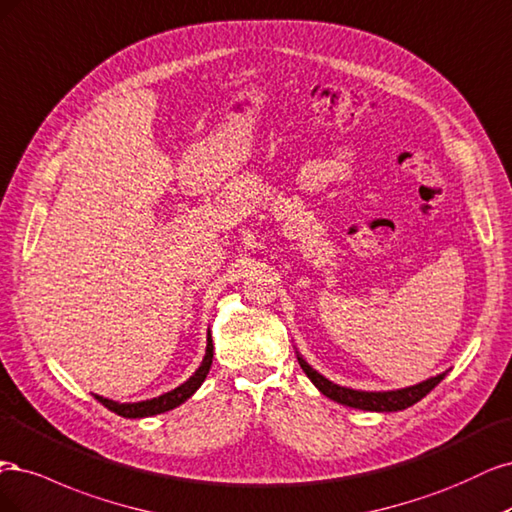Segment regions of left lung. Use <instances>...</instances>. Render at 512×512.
<instances>
[{
	"label": "left lung",
	"instance_id": "1",
	"mask_svg": "<svg viewBox=\"0 0 512 512\" xmlns=\"http://www.w3.org/2000/svg\"><path fill=\"white\" fill-rule=\"evenodd\" d=\"M302 370L306 372V376L310 378L315 387L327 395L329 400H334L338 404L351 406V408H361V410H378V412H391V410H404L412 404H417L419 400H423L427 393H430L442 378L444 374H438L430 381H423L415 387H406V389H398V391H383V393H372V391H355V389H346L340 387L332 381H327L325 376H321L317 370H312L302 357H298Z\"/></svg>",
	"mask_w": 512,
	"mask_h": 512
}]
</instances>
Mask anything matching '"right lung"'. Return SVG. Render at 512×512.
<instances>
[{"label": "right lung", "mask_w": 512, "mask_h": 512, "mask_svg": "<svg viewBox=\"0 0 512 512\" xmlns=\"http://www.w3.org/2000/svg\"><path fill=\"white\" fill-rule=\"evenodd\" d=\"M210 366H212V338H210V334H208V346H206V355H204L202 366L197 368V372L189 378L187 383L176 387L174 391L163 393V395H159V398H153V400L136 402V404H119V402H112V400L100 398V395H95V400L100 402V404H104L108 410L117 412V415L127 417V419H140V417L159 415V412L172 410V408L183 404L187 398H191V395L197 391V387H200V385L204 383V378H206Z\"/></svg>", "instance_id": "obj_1"}]
</instances>
